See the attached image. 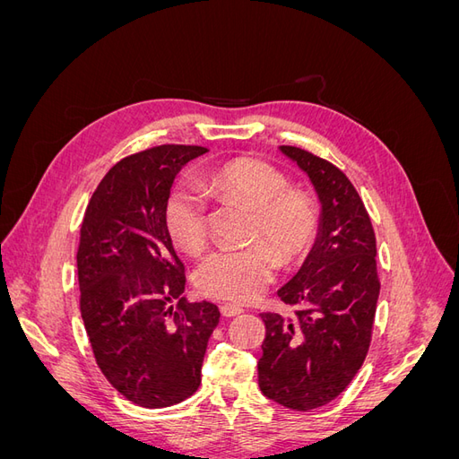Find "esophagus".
I'll return each instance as SVG.
<instances>
[{"instance_id":"obj_1","label":"esophagus","mask_w":459,"mask_h":459,"mask_svg":"<svg viewBox=\"0 0 459 459\" xmlns=\"http://www.w3.org/2000/svg\"><path fill=\"white\" fill-rule=\"evenodd\" d=\"M220 312H221V316H224V317H233V316L243 314V308L238 307V304H221Z\"/></svg>"}]
</instances>
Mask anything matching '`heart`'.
Segmentation results:
<instances>
[{
    "mask_svg": "<svg viewBox=\"0 0 459 459\" xmlns=\"http://www.w3.org/2000/svg\"><path fill=\"white\" fill-rule=\"evenodd\" d=\"M201 187L208 195L238 199L256 208L253 233L269 241L243 248L221 247L208 255L195 272V283L206 297L230 302L255 300L273 280L280 258H300L316 238L314 203L302 193L290 191L287 178L266 162H226L208 174ZM164 221L182 251L201 253L208 241L204 193L191 184H178L166 201Z\"/></svg>",
    "mask_w": 459,
    "mask_h": 459,
    "instance_id": "heart-1",
    "label": "heart"
}]
</instances>
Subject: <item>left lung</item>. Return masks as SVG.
Here are the masks:
<instances>
[{
  "label": "left lung",
  "mask_w": 459,
  "mask_h": 459,
  "mask_svg": "<svg viewBox=\"0 0 459 459\" xmlns=\"http://www.w3.org/2000/svg\"><path fill=\"white\" fill-rule=\"evenodd\" d=\"M281 151L308 174L322 218L307 262L277 290L295 314H262L266 339L258 385L277 404L308 411L335 400L362 368L381 281L375 231L351 179L310 151L293 145Z\"/></svg>",
  "instance_id": "obj_1"
}]
</instances>
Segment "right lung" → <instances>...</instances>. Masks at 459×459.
<instances>
[{
    "instance_id": "1",
    "label": "right lung",
    "mask_w": 459,
    "mask_h": 459,
    "mask_svg": "<svg viewBox=\"0 0 459 459\" xmlns=\"http://www.w3.org/2000/svg\"><path fill=\"white\" fill-rule=\"evenodd\" d=\"M199 145H159L122 159L97 186L80 228L78 283L95 362L142 408H169L197 393L220 310L189 302L186 268L166 230L176 174Z\"/></svg>"
}]
</instances>
